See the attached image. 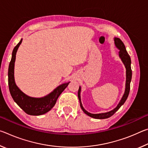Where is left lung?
I'll list each match as a JSON object with an SVG mask.
<instances>
[{"mask_svg": "<svg viewBox=\"0 0 148 148\" xmlns=\"http://www.w3.org/2000/svg\"><path fill=\"white\" fill-rule=\"evenodd\" d=\"M114 41H115V44H116V47L119 49V55L120 58L121 59L123 62L125 68H126V87H125V93L123 96L122 99L121 101H120L119 104L117 105V106L116 108L114 109L112 111H110L109 112H106V113H102V114H92L91 113H89L88 112H87L86 110L84 108L83 106H82V102H81V99H80V91H81V88L80 87H79L78 89V92H77V96H78V99L79 101V103H80V107L83 110L85 114H86L87 115H88L89 116L93 117V118L95 119H106V118H108V117H111L112 116L116 113V112L119 109V108L121 107L123 104L125 103V102L126 101V100L127 99V97L129 96V91H130V84H131V81L132 79V70H131V57H130L129 55L127 53L126 49H125V46L124 44L123 43V42L118 38H114Z\"/></svg>", "mask_w": 148, "mask_h": 148, "instance_id": "8db88e82", "label": "left lung"}]
</instances>
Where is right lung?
Here are the masks:
<instances>
[{
	"instance_id": "add662e5",
	"label": "right lung",
	"mask_w": 148,
	"mask_h": 148,
	"mask_svg": "<svg viewBox=\"0 0 148 148\" xmlns=\"http://www.w3.org/2000/svg\"><path fill=\"white\" fill-rule=\"evenodd\" d=\"M22 42V39L17 44L12 51V56L8 68V86L11 96L17 104L25 112L31 116H40L49 112L56 104L59 95L68 86L69 82L62 84L51 93L43 98H32L24 94L17 87L14 81V62L17 49Z\"/></svg>"
}]
</instances>
